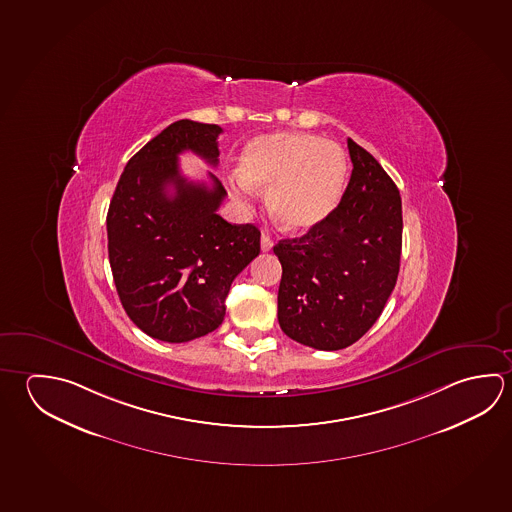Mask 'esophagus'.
Returning <instances> with one entry per match:
<instances>
[{"label": "esophagus", "instance_id": "esophagus-1", "mask_svg": "<svg viewBox=\"0 0 512 512\" xmlns=\"http://www.w3.org/2000/svg\"><path fill=\"white\" fill-rule=\"evenodd\" d=\"M273 248V241H271V237L266 234H262V237H260V250L262 252H269Z\"/></svg>", "mask_w": 512, "mask_h": 512}]
</instances>
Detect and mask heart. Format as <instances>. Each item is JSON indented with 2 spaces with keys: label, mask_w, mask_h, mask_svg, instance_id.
<instances>
[{
  "label": "heart",
  "mask_w": 512,
  "mask_h": 512,
  "mask_svg": "<svg viewBox=\"0 0 512 512\" xmlns=\"http://www.w3.org/2000/svg\"><path fill=\"white\" fill-rule=\"evenodd\" d=\"M347 156L332 142L302 133H269L246 145L235 196L269 189V214L286 232H309L331 216L347 183Z\"/></svg>",
  "instance_id": "heart-1"
}]
</instances>
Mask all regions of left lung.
<instances>
[{"mask_svg": "<svg viewBox=\"0 0 512 512\" xmlns=\"http://www.w3.org/2000/svg\"><path fill=\"white\" fill-rule=\"evenodd\" d=\"M352 174L322 225L278 241V323L291 340L340 350L376 323L394 291L403 246V208L392 178L347 140Z\"/></svg>", "mask_w": 512, "mask_h": 512, "instance_id": "obj_1", "label": "left lung"}]
</instances>
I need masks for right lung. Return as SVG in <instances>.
<instances>
[{"label":"right lung","instance_id":"right-lung-1","mask_svg":"<svg viewBox=\"0 0 512 512\" xmlns=\"http://www.w3.org/2000/svg\"><path fill=\"white\" fill-rule=\"evenodd\" d=\"M216 124L178 120L127 162L108 210L109 264L120 302L138 329L183 343L216 331L234 278L260 253L255 225L217 214L226 190L180 172L192 151L216 167Z\"/></svg>","mask_w":512,"mask_h":512}]
</instances>
